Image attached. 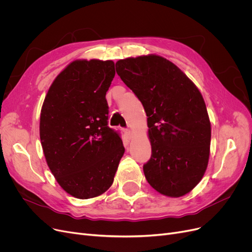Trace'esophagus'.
Here are the masks:
<instances>
[{
	"mask_svg": "<svg viewBox=\"0 0 252 252\" xmlns=\"http://www.w3.org/2000/svg\"><path fill=\"white\" fill-rule=\"evenodd\" d=\"M126 136L128 138V139H131V137H133V130L129 129V128H125L124 129Z\"/></svg>",
	"mask_w": 252,
	"mask_h": 252,
	"instance_id": "1",
	"label": "esophagus"
}]
</instances>
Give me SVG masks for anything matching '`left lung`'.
Returning <instances> with one entry per match:
<instances>
[{
  "label": "left lung",
  "mask_w": 252,
  "mask_h": 252,
  "mask_svg": "<svg viewBox=\"0 0 252 252\" xmlns=\"http://www.w3.org/2000/svg\"><path fill=\"white\" fill-rule=\"evenodd\" d=\"M115 66L148 116L152 155L143 166L145 178L164 196L188 194L203 178L210 154L211 126L200 91L159 55L129 57Z\"/></svg>",
  "instance_id": "left-lung-1"
}]
</instances>
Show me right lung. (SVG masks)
Listing matches in <instances>:
<instances>
[{
    "label": "right lung",
    "instance_id": "add662e5",
    "mask_svg": "<svg viewBox=\"0 0 252 252\" xmlns=\"http://www.w3.org/2000/svg\"><path fill=\"white\" fill-rule=\"evenodd\" d=\"M114 75L112 60H74L56 76L42 106L47 164L60 187L78 199L107 191L125 153L121 137L107 126L106 92Z\"/></svg>",
    "mask_w": 252,
    "mask_h": 252
}]
</instances>
